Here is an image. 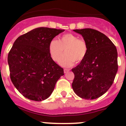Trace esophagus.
I'll list each match as a JSON object with an SVG mask.
<instances>
[{
	"instance_id": "1",
	"label": "esophagus",
	"mask_w": 126,
	"mask_h": 126,
	"mask_svg": "<svg viewBox=\"0 0 126 126\" xmlns=\"http://www.w3.org/2000/svg\"><path fill=\"white\" fill-rule=\"evenodd\" d=\"M69 71V69H64V73H67Z\"/></svg>"
}]
</instances>
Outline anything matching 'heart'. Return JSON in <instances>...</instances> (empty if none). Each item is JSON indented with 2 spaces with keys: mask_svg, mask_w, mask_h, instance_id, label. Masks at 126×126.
Returning <instances> with one entry per match:
<instances>
[{
  "mask_svg": "<svg viewBox=\"0 0 126 126\" xmlns=\"http://www.w3.org/2000/svg\"><path fill=\"white\" fill-rule=\"evenodd\" d=\"M48 50L53 61L59 62L64 52L65 54L61 59L60 64L64 67H71L74 62L83 61L88 53L87 44L83 40L72 33H65L53 39L48 43Z\"/></svg>",
  "mask_w": 126,
  "mask_h": 126,
  "instance_id": "1",
  "label": "heart"
}]
</instances>
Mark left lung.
<instances>
[{"mask_svg":"<svg viewBox=\"0 0 126 126\" xmlns=\"http://www.w3.org/2000/svg\"><path fill=\"white\" fill-rule=\"evenodd\" d=\"M81 34L88 46L86 57L72 69L74 92L79 97L93 100L108 91L118 70L117 51L103 33L91 28L74 30Z\"/></svg>","mask_w":126,"mask_h":126,"instance_id":"left-lung-1","label":"left lung"}]
</instances>
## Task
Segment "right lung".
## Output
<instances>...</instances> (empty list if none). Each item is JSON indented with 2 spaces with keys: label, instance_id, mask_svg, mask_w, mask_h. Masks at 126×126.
Returning <instances> with one entry per match:
<instances>
[{
  "label": "right lung",
  "instance_id": "right-lung-1",
  "mask_svg": "<svg viewBox=\"0 0 126 126\" xmlns=\"http://www.w3.org/2000/svg\"><path fill=\"white\" fill-rule=\"evenodd\" d=\"M63 30L41 27L19 36L7 57L10 78L14 86L31 100L50 96L64 69L52 60L48 43Z\"/></svg>",
  "mask_w": 126,
  "mask_h": 126
}]
</instances>
